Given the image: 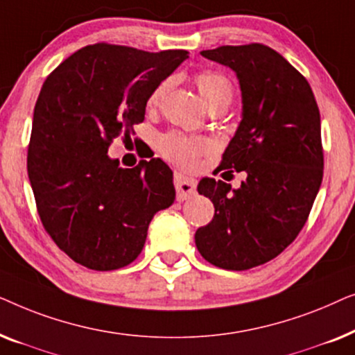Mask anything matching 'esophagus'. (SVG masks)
<instances>
[{
  "instance_id": "esophagus-1",
  "label": "esophagus",
  "mask_w": 355,
  "mask_h": 355,
  "mask_svg": "<svg viewBox=\"0 0 355 355\" xmlns=\"http://www.w3.org/2000/svg\"><path fill=\"white\" fill-rule=\"evenodd\" d=\"M196 179L182 176V174H174V187L178 192V200H187L196 193Z\"/></svg>"
}]
</instances>
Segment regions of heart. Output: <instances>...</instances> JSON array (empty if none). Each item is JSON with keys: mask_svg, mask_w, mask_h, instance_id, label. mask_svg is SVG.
Returning <instances> with one entry per match:
<instances>
[{"mask_svg": "<svg viewBox=\"0 0 355 355\" xmlns=\"http://www.w3.org/2000/svg\"><path fill=\"white\" fill-rule=\"evenodd\" d=\"M196 85L200 96L205 101V105L218 103V101H225L230 105L232 98V85L226 76L220 72L205 71L196 76ZM164 90V84L157 87L152 92L148 98V105H157ZM159 150L171 162L181 164V166L191 168L196 163L197 157L205 153L208 150V142L200 137H187V135L169 132L163 135L159 140Z\"/></svg>", "mask_w": 355, "mask_h": 355, "instance_id": "obj_1", "label": "heart"}]
</instances>
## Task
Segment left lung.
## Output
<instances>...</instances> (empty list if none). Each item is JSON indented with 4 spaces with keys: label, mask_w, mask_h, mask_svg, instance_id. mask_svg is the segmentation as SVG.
Instances as JSON below:
<instances>
[{
    "label": "left lung",
    "mask_w": 355,
    "mask_h": 355,
    "mask_svg": "<svg viewBox=\"0 0 355 355\" xmlns=\"http://www.w3.org/2000/svg\"><path fill=\"white\" fill-rule=\"evenodd\" d=\"M200 55L236 72L242 114L220 169L244 171L239 189L203 178L197 191L215 216L196 232L211 265L249 270L278 257L307 221L323 178L320 111L309 82L279 53L260 43Z\"/></svg>",
    "instance_id": "obj_1"
}]
</instances>
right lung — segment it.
<instances>
[{"mask_svg":"<svg viewBox=\"0 0 355 355\" xmlns=\"http://www.w3.org/2000/svg\"><path fill=\"white\" fill-rule=\"evenodd\" d=\"M187 58L186 50L96 43L46 77L33 110L27 171L43 226L77 263L96 271L132 263L155 213L173 205V171L163 159L124 169L108 148L134 132L152 92Z\"/></svg>","mask_w":355,"mask_h":355,"instance_id":"add662e5","label":"right lung"}]
</instances>
